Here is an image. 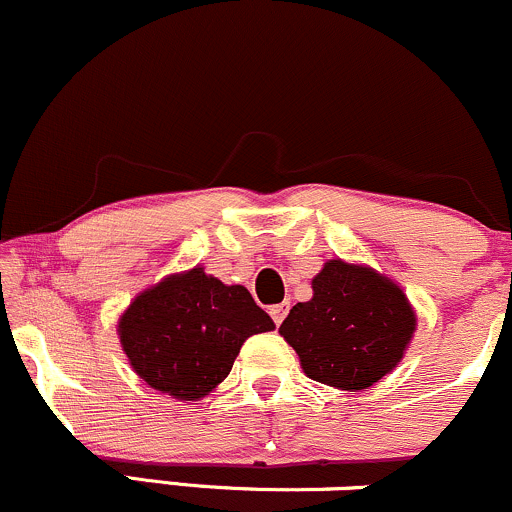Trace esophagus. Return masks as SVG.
I'll use <instances>...</instances> for the list:
<instances>
[{
    "label": "esophagus",
    "mask_w": 512,
    "mask_h": 512,
    "mask_svg": "<svg viewBox=\"0 0 512 512\" xmlns=\"http://www.w3.org/2000/svg\"><path fill=\"white\" fill-rule=\"evenodd\" d=\"M286 313H289V303H274V306H269V316H272L277 325L284 323Z\"/></svg>",
    "instance_id": "1"
}]
</instances>
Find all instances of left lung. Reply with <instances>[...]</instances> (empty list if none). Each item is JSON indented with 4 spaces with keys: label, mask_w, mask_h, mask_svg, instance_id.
<instances>
[{
    "label": "left lung",
    "mask_w": 512,
    "mask_h": 512,
    "mask_svg": "<svg viewBox=\"0 0 512 512\" xmlns=\"http://www.w3.org/2000/svg\"><path fill=\"white\" fill-rule=\"evenodd\" d=\"M413 330L415 313L396 284L330 260L313 279V299L296 303L279 333L313 381L367 389L401 362Z\"/></svg>",
    "instance_id": "left-lung-1"
}]
</instances>
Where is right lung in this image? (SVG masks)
<instances>
[{"mask_svg":"<svg viewBox=\"0 0 512 512\" xmlns=\"http://www.w3.org/2000/svg\"><path fill=\"white\" fill-rule=\"evenodd\" d=\"M272 328L245 286H226L196 267L136 296L119 335L140 379L179 401H196L226 379L250 335Z\"/></svg>","mask_w":512,"mask_h":512,"instance_id":"add662e5","label":"right lung"}]
</instances>
